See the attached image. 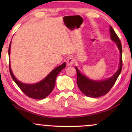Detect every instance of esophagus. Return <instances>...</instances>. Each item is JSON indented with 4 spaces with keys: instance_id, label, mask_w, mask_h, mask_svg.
Segmentation results:
<instances>
[{
    "instance_id": "esophagus-1",
    "label": "esophagus",
    "mask_w": 132,
    "mask_h": 132,
    "mask_svg": "<svg viewBox=\"0 0 132 132\" xmlns=\"http://www.w3.org/2000/svg\"><path fill=\"white\" fill-rule=\"evenodd\" d=\"M75 63V60L72 57H69L67 60H66V64L67 66H71Z\"/></svg>"
}]
</instances>
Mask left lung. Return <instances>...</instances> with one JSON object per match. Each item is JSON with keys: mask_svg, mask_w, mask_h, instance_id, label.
Here are the masks:
<instances>
[{"mask_svg": "<svg viewBox=\"0 0 132 132\" xmlns=\"http://www.w3.org/2000/svg\"><path fill=\"white\" fill-rule=\"evenodd\" d=\"M110 38L113 42H116L117 46L119 48L120 53V59L119 69L116 73L111 78L101 80V81H94L83 75L80 72L79 69L76 67V70L77 72V84L81 92L86 95V96L90 97L96 98L102 96L108 93L109 91L111 89L113 86L116 83L118 77L120 74L122 68V43L120 40L119 37L117 35L115 31L110 27Z\"/></svg>", "mask_w": 132, "mask_h": 132, "instance_id": "8db88e82", "label": "left lung"}]
</instances>
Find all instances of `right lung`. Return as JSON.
Here are the masks:
<instances>
[{"label":"right lung","mask_w":132,"mask_h":132,"mask_svg":"<svg viewBox=\"0 0 132 132\" xmlns=\"http://www.w3.org/2000/svg\"><path fill=\"white\" fill-rule=\"evenodd\" d=\"M11 42L9 48V56H10ZM66 67V63H63L60 66L54 69L44 79L35 84H25L19 81L15 78L11 70L9 63V71L10 75L15 82L22 90V91L27 96L34 99H43L46 97L51 93L55 86L56 78L61 71Z\"/></svg>","instance_id":"1"}]
</instances>
